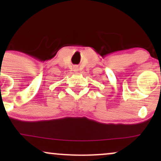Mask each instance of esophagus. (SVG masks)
I'll use <instances>...</instances> for the list:
<instances>
[{
	"label": "esophagus",
	"mask_w": 161,
	"mask_h": 161,
	"mask_svg": "<svg viewBox=\"0 0 161 161\" xmlns=\"http://www.w3.org/2000/svg\"><path fill=\"white\" fill-rule=\"evenodd\" d=\"M73 69H74V71H78L79 70V68H78V66H73Z\"/></svg>",
	"instance_id": "34e87169"
}]
</instances>
